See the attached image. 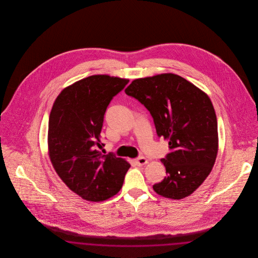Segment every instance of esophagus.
<instances>
[{
    "label": "esophagus",
    "instance_id": "34e87169",
    "mask_svg": "<svg viewBox=\"0 0 258 258\" xmlns=\"http://www.w3.org/2000/svg\"><path fill=\"white\" fill-rule=\"evenodd\" d=\"M135 164L136 165H138V166H142V165H144V164H146L148 162V160L144 158V157H140V158H138V159H136L135 160Z\"/></svg>",
    "mask_w": 258,
    "mask_h": 258
}]
</instances>
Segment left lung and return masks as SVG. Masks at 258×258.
Segmentation results:
<instances>
[{
  "instance_id": "8db88e82",
  "label": "left lung",
  "mask_w": 258,
  "mask_h": 258,
  "mask_svg": "<svg viewBox=\"0 0 258 258\" xmlns=\"http://www.w3.org/2000/svg\"><path fill=\"white\" fill-rule=\"evenodd\" d=\"M124 92L147 108L158 136L169 140L170 153L160 160L166 177L153 185L154 190L171 199L188 197L208 177L218 154V122L211 99L173 74L135 79Z\"/></svg>"
}]
</instances>
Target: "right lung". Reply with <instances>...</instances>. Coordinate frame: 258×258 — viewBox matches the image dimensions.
<instances>
[{"mask_svg": "<svg viewBox=\"0 0 258 258\" xmlns=\"http://www.w3.org/2000/svg\"><path fill=\"white\" fill-rule=\"evenodd\" d=\"M130 82L109 75H92L67 87L57 97L48 123L53 167L74 192L89 201H103L122 187L130 163L102 155L100 132L112 98Z\"/></svg>", "mask_w": 258, "mask_h": 258, "instance_id": "right-lung-1", "label": "right lung"}]
</instances>
